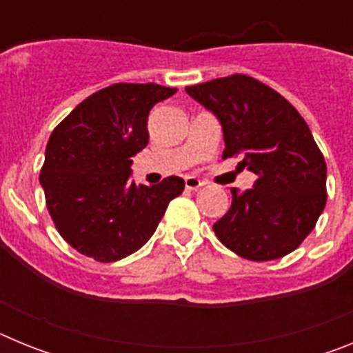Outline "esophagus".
Listing matches in <instances>:
<instances>
[{
  "mask_svg": "<svg viewBox=\"0 0 353 353\" xmlns=\"http://www.w3.org/2000/svg\"><path fill=\"white\" fill-rule=\"evenodd\" d=\"M205 182L203 180L196 179V176H187L185 179V187L189 189V191H198L199 187H203Z\"/></svg>",
  "mask_w": 353,
  "mask_h": 353,
  "instance_id": "1",
  "label": "esophagus"
}]
</instances>
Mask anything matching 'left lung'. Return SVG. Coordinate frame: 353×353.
Masks as SVG:
<instances>
[{
  "instance_id": "left-lung-1",
  "label": "left lung",
  "mask_w": 353,
  "mask_h": 353,
  "mask_svg": "<svg viewBox=\"0 0 353 353\" xmlns=\"http://www.w3.org/2000/svg\"><path fill=\"white\" fill-rule=\"evenodd\" d=\"M185 92L223 125V159L239 155L254 187L232 189V207L214 224L230 251L252 261L286 256L313 232L327 201V166L299 111L254 77L233 74Z\"/></svg>"
}]
</instances>
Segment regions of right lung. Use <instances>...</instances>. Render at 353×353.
I'll return each mask as SVG.
<instances>
[{
  "instance_id": "obj_1",
  "label": "right lung",
  "mask_w": 353,
  "mask_h": 353,
  "mask_svg": "<svg viewBox=\"0 0 353 353\" xmlns=\"http://www.w3.org/2000/svg\"><path fill=\"white\" fill-rule=\"evenodd\" d=\"M176 92L161 84L117 83L84 99L46 146L40 183L67 244L102 263L129 256L157 230L183 180H130V157L148 145L150 109Z\"/></svg>"
}]
</instances>
